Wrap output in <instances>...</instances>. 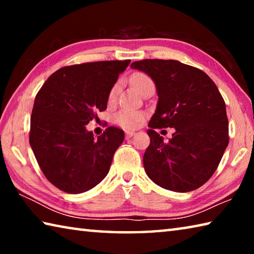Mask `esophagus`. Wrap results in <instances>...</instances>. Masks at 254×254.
Masks as SVG:
<instances>
[{
  "label": "esophagus",
  "instance_id": "obj_1",
  "mask_svg": "<svg viewBox=\"0 0 254 254\" xmlns=\"http://www.w3.org/2000/svg\"><path fill=\"white\" fill-rule=\"evenodd\" d=\"M134 134H135V132H132V131H126V136L127 137V139H128V137L133 136Z\"/></svg>",
  "mask_w": 254,
  "mask_h": 254
}]
</instances>
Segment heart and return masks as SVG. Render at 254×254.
<instances>
[{"label": "heart", "instance_id": "b5f03b06", "mask_svg": "<svg viewBox=\"0 0 254 254\" xmlns=\"http://www.w3.org/2000/svg\"><path fill=\"white\" fill-rule=\"evenodd\" d=\"M130 83L133 87L140 93H142L144 89H147L148 87L154 86L151 77L148 76L147 74H144L142 71L133 72L130 77ZM118 93H119V85H114L109 94L110 103H113L115 101V98L118 96ZM143 119H144V114L142 112L133 111V110H121L115 114L114 121L117 122L120 127H122L124 128H134L139 126L141 122H142Z\"/></svg>", "mask_w": 254, "mask_h": 254}]
</instances>
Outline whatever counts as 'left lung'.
I'll use <instances>...</instances> for the list:
<instances>
[{"label":"left lung","instance_id":"obj_1","mask_svg":"<svg viewBox=\"0 0 254 254\" xmlns=\"http://www.w3.org/2000/svg\"><path fill=\"white\" fill-rule=\"evenodd\" d=\"M156 84L157 110L149 122L150 144L143 156L154 184L173 191L195 190L217 169L229 144L225 102L214 81L178 60L144 59L131 64ZM175 127L168 143L156 128Z\"/></svg>","mask_w":254,"mask_h":254}]
</instances>
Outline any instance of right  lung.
Listing matches in <instances>:
<instances>
[{
    "label": "right lung",
    "instance_id": "obj_1",
    "mask_svg": "<svg viewBox=\"0 0 254 254\" xmlns=\"http://www.w3.org/2000/svg\"><path fill=\"white\" fill-rule=\"evenodd\" d=\"M130 62L63 67L38 92L30 122V145L46 178L60 190L80 194L109 174L124 132L109 127L95 139L86 126L106 110L111 89Z\"/></svg>",
    "mask_w": 254,
    "mask_h": 254
}]
</instances>
